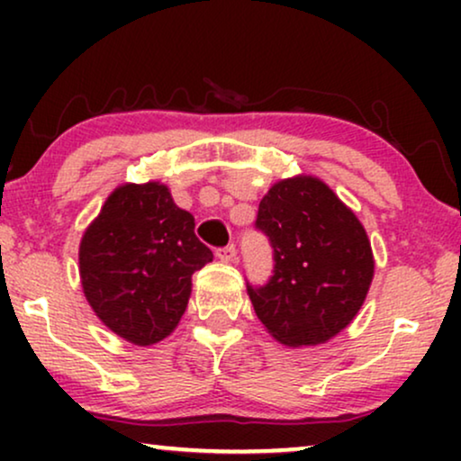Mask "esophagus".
<instances>
[{"mask_svg": "<svg viewBox=\"0 0 461 461\" xmlns=\"http://www.w3.org/2000/svg\"><path fill=\"white\" fill-rule=\"evenodd\" d=\"M216 256H218L220 262H226V264L235 262V260H237V249H235V245H226V248L218 249Z\"/></svg>", "mask_w": 461, "mask_h": 461, "instance_id": "1", "label": "esophagus"}]
</instances>
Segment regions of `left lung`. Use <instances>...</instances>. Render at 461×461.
<instances>
[{
    "label": "left lung",
    "mask_w": 461,
    "mask_h": 461,
    "mask_svg": "<svg viewBox=\"0 0 461 461\" xmlns=\"http://www.w3.org/2000/svg\"><path fill=\"white\" fill-rule=\"evenodd\" d=\"M256 229L275 249V275L248 285L260 323L276 342H330L361 311L374 279V251L355 212L317 176L275 182Z\"/></svg>",
    "instance_id": "1"
}]
</instances>
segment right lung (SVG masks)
I'll list each match as a JSON object with an SVG mask.
<instances>
[{"label": "right lung", "mask_w": 461, "mask_h": 461, "mask_svg": "<svg viewBox=\"0 0 461 461\" xmlns=\"http://www.w3.org/2000/svg\"><path fill=\"white\" fill-rule=\"evenodd\" d=\"M213 260L194 237V218L161 182L122 185L106 197L79 243V276L96 317L136 346L178 327L193 273Z\"/></svg>", "instance_id": "right-lung-1"}]
</instances>
